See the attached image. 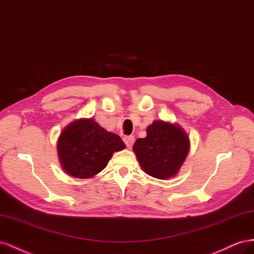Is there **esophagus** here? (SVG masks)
<instances>
[{
  "instance_id": "obj_1",
  "label": "esophagus",
  "mask_w": 254,
  "mask_h": 254,
  "mask_svg": "<svg viewBox=\"0 0 254 254\" xmlns=\"http://www.w3.org/2000/svg\"><path fill=\"white\" fill-rule=\"evenodd\" d=\"M123 140H125L127 148H132V146L134 144V141H135V138H134V136H127V137H125V139Z\"/></svg>"
}]
</instances>
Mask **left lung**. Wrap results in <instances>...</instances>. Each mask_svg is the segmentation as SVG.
I'll return each instance as SVG.
<instances>
[{
	"mask_svg": "<svg viewBox=\"0 0 254 254\" xmlns=\"http://www.w3.org/2000/svg\"><path fill=\"white\" fill-rule=\"evenodd\" d=\"M136 157L149 176L166 180L175 177L190 151V138L178 125L155 120L147 127V136L133 147Z\"/></svg>",
	"mask_w": 254,
	"mask_h": 254,
	"instance_id": "left-lung-1",
	"label": "left lung"
}]
</instances>
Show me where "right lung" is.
<instances>
[{
    "label": "right lung",
    "mask_w": 254,
    "mask_h": 254,
    "mask_svg": "<svg viewBox=\"0 0 254 254\" xmlns=\"http://www.w3.org/2000/svg\"><path fill=\"white\" fill-rule=\"evenodd\" d=\"M126 148L120 136L107 132L95 119H78L64 127L57 142L63 169L69 176L88 179L102 171L114 152Z\"/></svg>",
    "instance_id": "obj_1"
}]
</instances>
